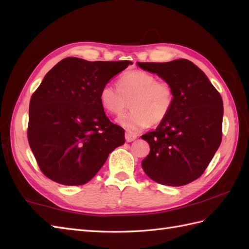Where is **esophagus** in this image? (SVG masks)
Segmentation results:
<instances>
[{
	"label": "esophagus",
	"instance_id": "34e87169",
	"mask_svg": "<svg viewBox=\"0 0 249 249\" xmlns=\"http://www.w3.org/2000/svg\"><path fill=\"white\" fill-rule=\"evenodd\" d=\"M124 138H125V141L128 142V143H130V142H133L136 140V134H132L130 132H125Z\"/></svg>",
	"mask_w": 249,
	"mask_h": 249
}]
</instances>
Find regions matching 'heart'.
I'll list each match as a JSON object with an SVG mask.
<instances>
[{
    "label": "heart",
    "instance_id": "heart-1",
    "mask_svg": "<svg viewBox=\"0 0 249 249\" xmlns=\"http://www.w3.org/2000/svg\"><path fill=\"white\" fill-rule=\"evenodd\" d=\"M99 101L102 108L111 115L123 114L130 102L132 110L119 117L117 123L136 134L167 117L174 104V90L170 83L157 80L153 74L134 70L120 76L118 87L110 83L103 85Z\"/></svg>",
    "mask_w": 249,
    "mask_h": 249
}]
</instances>
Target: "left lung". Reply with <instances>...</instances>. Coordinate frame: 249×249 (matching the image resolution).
<instances>
[{
  "mask_svg": "<svg viewBox=\"0 0 249 249\" xmlns=\"http://www.w3.org/2000/svg\"><path fill=\"white\" fill-rule=\"evenodd\" d=\"M170 83L174 104L155 131L142 135L150 151L142 161L146 175L166 186H184L204 173L221 143L224 104L207 76L189 60L138 62Z\"/></svg>",
  "mask_w": 249,
  "mask_h": 249,
  "instance_id": "1",
  "label": "left lung"
}]
</instances>
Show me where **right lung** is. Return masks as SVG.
<instances>
[{
    "mask_svg": "<svg viewBox=\"0 0 249 249\" xmlns=\"http://www.w3.org/2000/svg\"><path fill=\"white\" fill-rule=\"evenodd\" d=\"M131 61L65 58L45 75L30 101L28 140L40 171L65 186L88 182L124 143L99 101L102 86Z\"/></svg>",
    "mask_w": 249,
    "mask_h": 249,
    "instance_id": "1",
    "label": "right lung"
}]
</instances>
